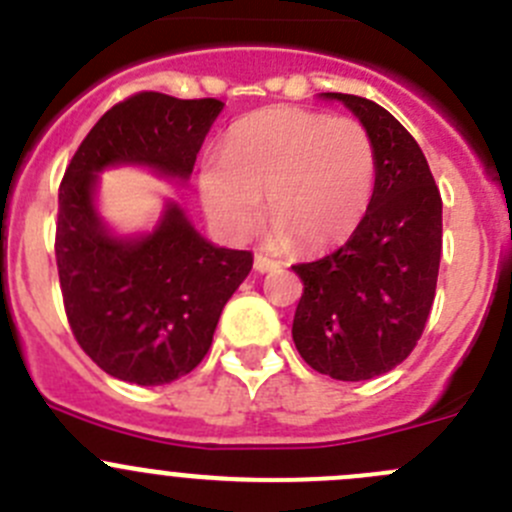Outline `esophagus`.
Returning <instances> with one entry per match:
<instances>
[{
	"mask_svg": "<svg viewBox=\"0 0 512 512\" xmlns=\"http://www.w3.org/2000/svg\"><path fill=\"white\" fill-rule=\"evenodd\" d=\"M275 267H280V262L270 260L267 255H260V252H257L255 255V270L257 272H270V270H275Z\"/></svg>",
	"mask_w": 512,
	"mask_h": 512,
	"instance_id": "obj_1",
	"label": "esophagus"
}]
</instances>
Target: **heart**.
I'll list each match as a JSON object with an SVG mask.
<instances>
[{
	"mask_svg": "<svg viewBox=\"0 0 512 512\" xmlns=\"http://www.w3.org/2000/svg\"><path fill=\"white\" fill-rule=\"evenodd\" d=\"M375 142L365 124L302 107H267L237 119L220 160L200 167L210 220L242 240L262 217L302 250L342 242L365 217L375 187Z\"/></svg>",
	"mask_w": 512,
	"mask_h": 512,
	"instance_id": "obj_1",
	"label": "heart"
}]
</instances>
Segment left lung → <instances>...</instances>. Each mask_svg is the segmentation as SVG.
I'll return each instance as SVG.
<instances>
[{"instance_id":"1","label":"left lung","mask_w":512,"mask_h":512,"mask_svg":"<svg viewBox=\"0 0 512 512\" xmlns=\"http://www.w3.org/2000/svg\"><path fill=\"white\" fill-rule=\"evenodd\" d=\"M322 97L340 99L370 132L375 190L345 245L292 265L302 280L292 340L312 370L357 382L393 370L423 335L443 252V200L420 145L388 109L355 94Z\"/></svg>"}]
</instances>
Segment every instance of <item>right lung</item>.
I'll use <instances>...</instances> for the list:
<instances>
[{
  "label": "right lung",
  "mask_w": 512,
  "mask_h": 512,
  "mask_svg": "<svg viewBox=\"0 0 512 512\" xmlns=\"http://www.w3.org/2000/svg\"><path fill=\"white\" fill-rule=\"evenodd\" d=\"M220 99L137 92L99 117L59 185L57 257L74 340L107 375L167 385L207 355L222 307L252 270V252L215 247L167 205L155 232L119 240L94 210L97 172L147 165L187 180Z\"/></svg>",
  "instance_id": "right-lung-1"
}]
</instances>
